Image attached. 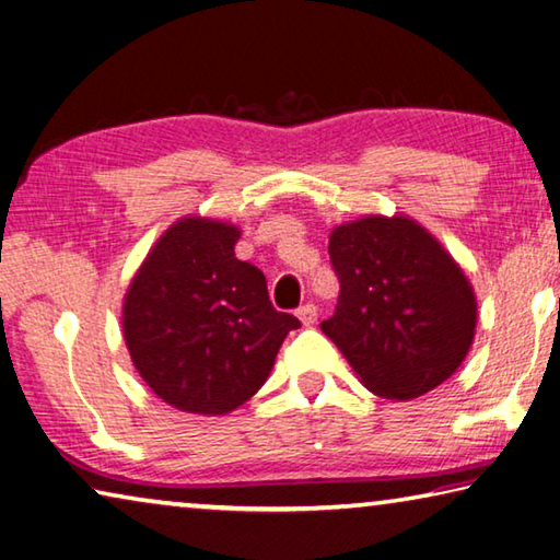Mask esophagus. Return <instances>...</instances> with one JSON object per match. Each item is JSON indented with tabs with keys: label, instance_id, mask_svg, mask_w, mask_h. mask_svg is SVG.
I'll return each mask as SVG.
<instances>
[{
	"label": "esophagus",
	"instance_id": "obj_1",
	"mask_svg": "<svg viewBox=\"0 0 560 560\" xmlns=\"http://www.w3.org/2000/svg\"><path fill=\"white\" fill-rule=\"evenodd\" d=\"M296 316L303 326H314L318 320V308L316 303H303V306L296 311Z\"/></svg>",
	"mask_w": 560,
	"mask_h": 560
}]
</instances>
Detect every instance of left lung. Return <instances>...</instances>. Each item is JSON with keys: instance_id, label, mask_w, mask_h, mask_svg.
Returning <instances> with one entry per match:
<instances>
[{"instance_id": "obj_1", "label": "left lung", "mask_w": 560, "mask_h": 560, "mask_svg": "<svg viewBox=\"0 0 560 560\" xmlns=\"http://www.w3.org/2000/svg\"><path fill=\"white\" fill-rule=\"evenodd\" d=\"M340 281L336 314L320 324L368 390L412 400L467 358L477 299L442 244L407 217H363L328 242Z\"/></svg>"}]
</instances>
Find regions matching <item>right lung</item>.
<instances>
[{"mask_svg":"<svg viewBox=\"0 0 560 560\" xmlns=\"http://www.w3.org/2000/svg\"><path fill=\"white\" fill-rule=\"evenodd\" d=\"M240 230L185 217L160 236L122 303L138 373L183 412L224 415L267 381L299 318L271 306L261 269L234 257Z\"/></svg>","mask_w":560,"mask_h":560,"instance_id":"1","label":"right lung"}]
</instances>
